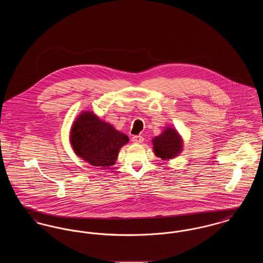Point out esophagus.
<instances>
[{
    "label": "esophagus",
    "mask_w": 263,
    "mask_h": 263,
    "mask_svg": "<svg viewBox=\"0 0 263 263\" xmlns=\"http://www.w3.org/2000/svg\"><path fill=\"white\" fill-rule=\"evenodd\" d=\"M143 141H144V138L142 137V136H133L132 137V142H134L136 144H140Z\"/></svg>",
    "instance_id": "34e87169"
}]
</instances>
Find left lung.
I'll list each match as a JSON object with an SVG mask.
<instances>
[{
  "mask_svg": "<svg viewBox=\"0 0 263 263\" xmlns=\"http://www.w3.org/2000/svg\"><path fill=\"white\" fill-rule=\"evenodd\" d=\"M154 152L163 160H172L182 150V140L174 128H165L160 136L153 139Z\"/></svg>",
  "mask_w": 263,
  "mask_h": 263,
  "instance_id": "8db88e82",
  "label": "left lung"
}]
</instances>
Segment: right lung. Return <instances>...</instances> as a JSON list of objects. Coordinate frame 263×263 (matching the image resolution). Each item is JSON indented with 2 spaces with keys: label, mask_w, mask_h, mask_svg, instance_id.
I'll return each mask as SVG.
<instances>
[{
  "label": "right lung",
  "mask_w": 263,
  "mask_h": 263,
  "mask_svg": "<svg viewBox=\"0 0 263 263\" xmlns=\"http://www.w3.org/2000/svg\"><path fill=\"white\" fill-rule=\"evenodd\" d=\"M76 154L95 166H109L116 162L118 152L129 141L128 136L90 111L76 119L70 138Z\"/></svg>",
  "instance_id": "add662e5"
}]
</instances>
